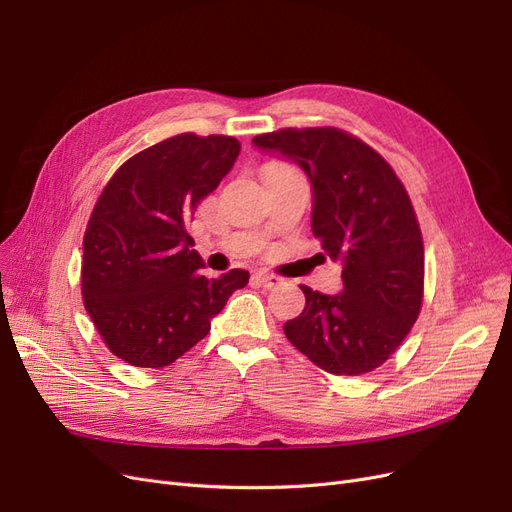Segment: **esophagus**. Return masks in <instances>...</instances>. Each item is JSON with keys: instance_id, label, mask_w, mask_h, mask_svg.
<instances>
[{"instance_id": "34e87169", "label": "esophagus", "mask_w": 512, "mask_h": 512, "mask_svg": "<svg viewBox=\"0 0 512 512\" xmlns=\"http://www.w3.org/2000/svg\"><path fill=\"white\" fill-rule=\"evenodd\" d=\"M263 288H276L282 284V278H278L276 274H270V272H255L253 276Z\"/></svg>"}]
</instances>
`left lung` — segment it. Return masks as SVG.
<instances>
[{
    "label": "left lung",
    "instance_id": "8db88e82",
    "mask_svg": "<svg viewBox=\"0 0 512 512\" xmlns=\"http://www.w3.org/2000/svg\"><path fill=\"white\" fill-rule=\"evenodd\" d=\"M253 144L303 167L314 188L311 230L343 265L341 295L301 286L305 309L284 324L286 339L330 374L379 368L414 326L425 291V247L404 184L379 152L337 127H286Z\"/></svg>",
    "mask_w": 512,
    "mask_h": 512
}]
</instances>
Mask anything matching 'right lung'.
I'll list each match as a JSON object with an SVG mask.
<instances>
[{
  "instance_id": "1",
  "label": "right lung",
  "mask_w": 512,
  "mask_h": 512,
  "mask_svg": "<svg viewBox=\"0 0 512 512\" xmlns=\"http://www.w3.org/2000/svg\"><path fill=\"white\" fill-rule=\"evenodd\" d=\"M232 136L177 133L127 159L83 236L81 295L102 341L123 362L163 368L205 339L249 272L203 276L192 215L232 169Z\"/></svg>"
}]
</instances>
